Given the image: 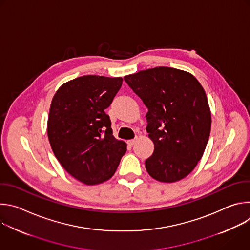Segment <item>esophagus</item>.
<instances>
[{"label":"esophagus","mask_w":250,"mask_h":250,"mask_svg":"<svg viewBox=\"0 0 250 250\" xmlns=\"http://www.w3.org/2000/svg\"><path fill=\"white\" fill-rule=\"evenodd\" d=\"M136 138H133V139H130V140H127V145L128 146H133L134 144H135V142H136Z\"/></svg>","instance_id":"esophagus-1"}]
</instances>
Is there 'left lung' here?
I'll use <instances>...</instances> for the list:
<instances>
[{
    "label": "left lung",
    "mask_w": 250,
    "mask_h": 250,
    "mask_svg": "<svg viewBox=\"0 0 250 250\" xmlns=\"http://www.w3.org/2000/svg\"><path fill=\"white\" fill-rule=\"evenodd\" d=\"M124 79L148 110L146 130L154 144L146 160L148 174L165 183L183 179L202 158L210 132L205 90L192 74L171 67L142 70Z\"/></svg>",
    "instance_id": "8db88e82"
}]
</instances>
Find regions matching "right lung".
<instances>
[{
    "label": "right lung",
    "mask_w": 250,
    "mask_h": 250,
    "mask_svg": "<svg viewBox=\"0 0 250 250\" xmlns=\"http://www.w3.org/2000/svg\"><path fill=\"white\" fill-rule=\"evenodd\" d=\"M123 78L87 75L63 84L49 110L47 134L63 168L86 185L103 183L115 174L126 144L113 135L109 108Z\"/></svg>",
    "instance_id": "right-lung-1"
}]
</instances>
